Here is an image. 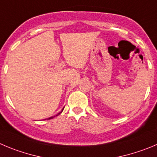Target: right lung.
<instances>
[{"label": "right lung", "mask_w": 157, "mask_h": 157, "mask_svg": "<svg viewBox=\"0 0 157 157\" xmlns=\"http://www.w3.org/2000/svg\"><path fill=\"white\" fill-rule=\"evenodd\" d=\"M63 110H62V112H63ZM62 112H59V113L58 115H59V114H60V113H62ZM57 115H56V116H57ZM54 117H55V116H54ZM53 118V117H50V118H47V119H51V118Z\"/></svg>", "instance_id": "add662e5"}]
</instances>
